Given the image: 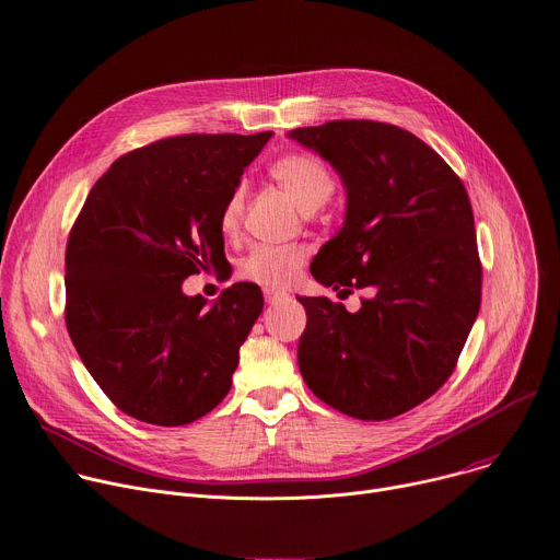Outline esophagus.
Segmentation results:
<instances>
[{
  "label": "esophagus",
  "instance_id": "34e87169",
  "mask_svg": "<svg viewBox=\"0 0 560 560\" xmlns=\"http://www.w3.org/2000/svg\"><path fill=\"white\" fill-rule=\"evenodd\" d=\"M264 296H266V302H268V304H277V302H281V300H283L285 292H283V290L266 288V290H264Z\"/></svg>",
  "mask_w": 560,
  "mask_h": 560
}]
</instances>
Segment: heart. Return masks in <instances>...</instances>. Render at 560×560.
<instances>
[{
    "label": "heart",
    "instance_id": "1",
    "mask_svg": "<svg viewBox=\"0 0 560 560\" xmlns=\"http://www.w3.org/2000/svg\"><path fill=\"white\" fill-rule=\"evenodd\" d=\"M272 179L304 213L322 209L338 189L330 168L311 153H290L270 164ZM245 209V186L236 184L220 209V230L234 234ZM306 264V249L296 245H256L238 266V277L264 288H281Z\"/></svg>",
    "mask_w": 560,
    "mask_h": 560
}]
</instances>
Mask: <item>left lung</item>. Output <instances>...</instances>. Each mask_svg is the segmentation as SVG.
Segmentation results:
<instances>
[{
    "mask_svg": "<svg viewBox=\"0 0 560 560\" xmlns=\"http://www.w3.org/2000/svg\"><path fill=\"white\" fill-rule=\"evenodd\" d=\"M288 137L330 162L347 186L345 228L313 258V277L369 292L358 313L328 296H296L308 315L300 371L342 415L394 419L451 378L479 313L466 186L425 141L392 124L328 121Z\"/></svg>",
    "mask_w": 560,
    "mask_h": 560,
    "instance_id": "1",
    "label": "left lung"
}]
</instances>
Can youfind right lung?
I'll list each match as a JSON object with an SVG mask.
<instances>
[{
    "mask_svg": "<svg viewBox=\"0 0 560 560\" xmlns=\"http://www.w3.org/2000/svg\"><path fill=\"white\" fill-rule=\"evenodd\" d=\"M272 132L182 135L121 155L96 179L65 252V324L124 415L194 423L228 396L264 311L254 283L205 308L182 281L225 260L220 209Z\"/></svg>",
    "mask_w": 560,
    "mask_h": 560,
    "instance_id": "right-lung-1",
    "label": "right lung"
}]
</instances>
